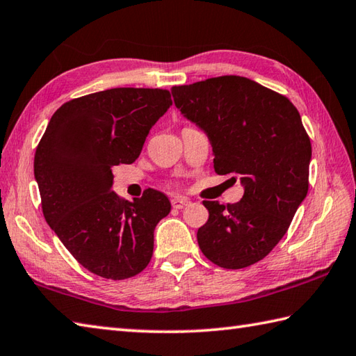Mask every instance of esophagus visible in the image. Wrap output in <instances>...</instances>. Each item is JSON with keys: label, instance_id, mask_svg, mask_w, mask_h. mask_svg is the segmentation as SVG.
<instances>
[{"label": "esophagus", "instance_id": "34e87169", "mask_svg": "<svg viewBox=\"0 0 356 356\" xmlns=\"http://www.w3.org/2000/svg\"><path fill=\"white\" fill-rule=\"evenodd\" d=\"M191 204V201H188L187 198H181V197H177L172 200V206L175 209H184L186 206Z\"/></svg>", "mask_w": 356, "mask_h": 356}]
</instances>
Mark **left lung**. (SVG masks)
<instances>
[{"mask_svg": "<svg viewBox=\"0 0 356 356\" xmlns=\"http://www.w3.org/2000/svg\"><path fill=\"white\" fill-rule=\"evenodd\" d=\"M175 106L207 134L218 175H236L235 204L202 201L201 252L222 269H244L286 235L309 191L310 138L290 99L249 78L224 75L172 87ZM236 177H234L236 179Z\"/></svg>", "mask_w": 356, "mask_h": 356, "instance_id": "obj_1", "label": "left lung"}]
</instances>
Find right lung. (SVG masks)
<instances>
[{"instance_id":"1","label":"right lung","mask_w":356,"mask_h":356,"mask_svg":"<svg viewBox=\"0 0 356 356\" xmlns=\"http://www.w3.org/2000/svg\"><path fill=\"white\" fill-rule=\"evenodd\" d=\"M172 106L165 89L117 87L64 103L35 152L42 215L87 270L126 280L146 269L154 230L170 212L147 188L134 202L112 191V169L140 156L152 126Z\"/></svg>"}]
</instances>
